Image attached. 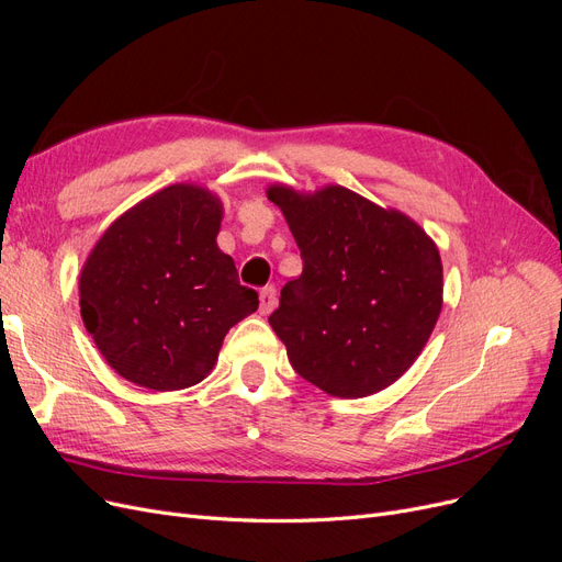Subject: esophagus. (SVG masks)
Instances as JSON below:
<instances>
[{"label": "esophagus", "mask_w": 562, "mask_h": 562, "mask_svg": "<svg viewBox=\"0 0 562 562\" xmlns=\"http://www.w3.org/2000/svg\"><path fill=\"white\" fill-rule=\"evenodd\" d=\"M277 307V288L267 285L260 291V314H271Z\"/></svg>", "instance_id": "34e87169"}]
</instances>
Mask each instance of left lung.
Returning <instances> with one entry per match:
<instances>
[{"label": "left lung", "instance_id": "left-lung-1", "mask_svg": "<svg viewBox=\"0 0 562 562\" xmlns=\"http://www.w3.org/2000/svg\"><path fill=\"white\" fill-rule=\"evenodd\" d=\"M302 255L269 316L300 378L361 398L415 363L443 307V265L415 220L328 184L314 194L271 184Z\"/></svg>", "mask_w": 562, "mask_h": 562}]
</instances>
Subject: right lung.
I'll return each mask as SVG.
<instances>
[{
    "label": "right lung",
    "mask_w": 562,
    "mask_h": 562,
    "mask_svg": "<svg viewBox=\"0 0 562 562\" xmlns=\"http://www.w3.org/2000/svg\"><path fill=\"white\" fill-rule=\"evenodd\" d=\"M220 220L206 187H164L119 215L83 262V326L124 380L155 391L201 382L229 328L258 310L215 244Z\"/></svg>",
    "instance_id": "right-lung-1"
}]
</instances>
